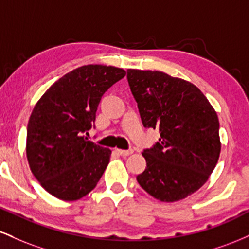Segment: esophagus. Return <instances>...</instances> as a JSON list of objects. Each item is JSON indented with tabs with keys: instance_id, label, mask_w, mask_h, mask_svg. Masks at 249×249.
I'll return each mask as SVG.
<instances>
[{
	"instance_id": "1",
	"label": "esophagus",
	"mask_w": 249,
	"mask_h": 249,
	"mask_svg": "<svg viewBox=\"0 0 249 249\" xmlns=\"http://www.w3.org/2000/svg\"><path fill=\"white\" fill-rule=\"evenodd\" d=\"M116 152L119 154V156H123V157H126V156H130V154L133 153L132 150H119V148H117Z\"/></svg>"
}]
</instances>
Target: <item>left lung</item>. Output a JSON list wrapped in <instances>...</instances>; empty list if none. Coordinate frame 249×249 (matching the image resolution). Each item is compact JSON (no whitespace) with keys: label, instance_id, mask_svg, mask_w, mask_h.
Wrapping results in <instances>:
<instances>
[{"label":"left lung","instance_id":"obj_1","mask_svg":"<svg viewBox=\"0 0 249 249\" xmlns=\"http://www.w3.org/2000/svg\"><path fill=\"white\" fill-rule=\"evenodd\" d=\"M127 82L142 125L160 133L142 152L146 168L137 181L160 201L185 199L207 181L218 162V115L204 93L181 78L128 69Z\"/></svg>","mask_w":249,"mask_h":249}]
</instances>
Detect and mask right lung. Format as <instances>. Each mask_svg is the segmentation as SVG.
<instances>
[{"label":"right lung","instance_id":"add662e5","mask_svg":"<svg viewBox=\"0 0 249 249\" xmlns=\"http://www.w3.org/2000/svg\"><path fill=\"white\" fill-rule=\"evenodd\" d=\"M125 70L90 64L53 83L36 103L27 128L31 172L47 192L73 201L90 193L110 161L111 150L88 141L103 95Z\"/></svg>","mask_w":249,"mask_h":249}]
</instances>
